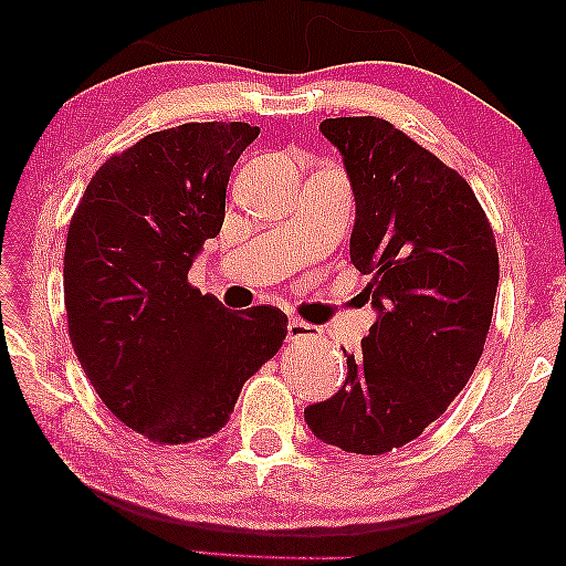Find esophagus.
Listing matches in <instances>:
<instances>
[{"mask_svg":"<svg viewBox=\"0 0 566 566\" xmlns=\"http://www.w3.org/2000/svg\"><path fill=\"white\" fill-rule=\"evenodd\" d=\"M289 338L291 340H313V338H318V333H316V328L308 326L305 321L291 318L289 321Z\"/></svg>","mask_w":566,"mask_h":566,"instance_id":"1","label":"esophagus"}]
</instances>
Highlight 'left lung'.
<instances>
[{"label":"left lung","mask_w":566,"mask_h":566,"mask_svg":"<svg viewBox=\"0 0 566 566\" xmlns=\"http://www.w3.org/2000/svg\"><path fill=\"white\" fill-rule=\"evenodd\" d=\"M356 200L350 261L374 326L336 396L305 409L323 443L378 457L421 437L474 374L492 326L499 253L457 170L381 117H331Z\"/></svg>","instance_id":"obj_1"}]
</instances>
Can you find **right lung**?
<instances>
[{
    "mask_svg": "<svg viewBox=\"0 0 566 566\" xmlns=\"http://www.w3.org/2000/svg\"><path fill=\"white\" fill-rule=\"evenodd\" d=\"M258 133L248 123H188L147 135L102 165L72 216V348L107 409L150 441L218 433L289 333L281 311L228 313L188 283L222 228L230 170Z\"/></svg>",
    "mask_w": 566,
    "mask_h": 566,
    "instance_id": "1",
    "label": "right lung"
}]
</instances>
